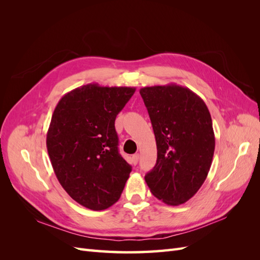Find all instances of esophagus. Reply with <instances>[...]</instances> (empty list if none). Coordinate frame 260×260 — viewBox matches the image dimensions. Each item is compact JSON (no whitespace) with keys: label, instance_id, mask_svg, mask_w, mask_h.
Segmentation results:
<instances>
[{"label":"esophagus","instance_id":"esophagus-1","mask_svg":"<svg viewBox=\"0 0 260 260\" xmlns=\"http://www.w3.org/2000/svg\"><path fill=\"white\" fill-rule=\"evenodd\" d=\"M139 159H140V155L139 154H135L132 156V162H133V165H137L138 164V161H139Z\"/></svg>","mask_w":260,"mask_h":260}]
</instances>
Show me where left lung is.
<instances>
[{"label": "left lung", "mask_w": 260, "mask_h": 260, "mask_svg": "<svg viewBox=\"0 0 260 260\" xmlns=\"http://www.w3.org/2000/svg\"><path fill=\"white\" fill-rule=\"evenodd\" d=\"M157 146L154 168L145 175L152 194L168 205L187 202L206 180L215 152L208 108L190 89L177 84L140 90Z\"/></svg>", "instance_id": "8db88e82"}]
</instances>
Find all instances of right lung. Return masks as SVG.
Here are the masks:
<instances>
[{"mask_svg":"<svg viewBox=\"0 0 260 260\" xmlns=\"http://www.w3.org/2000/svg\"><path fill=\"white\" fill-rule=\"evenodd\" d=\"M136 92L130 86L82 85L54 109L46 147L55 175L68 195L92 210L119 200L131 166L118 151L117 115Z\"/></svg>","mask_w":260,"mask_h":260,"instance_id":"obj_1","label":"right lung"}]
</instances>
